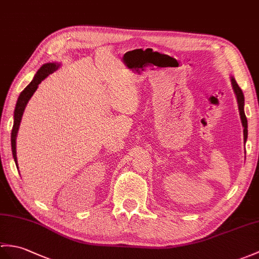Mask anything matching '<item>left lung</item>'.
Returning <instances> with one entry per match:
<instances>
[{
  "label": "left lung",
  "mask_w": 259,
  "mask_h": 259,
  "mask_svg": "<svg viewBox=\"0 0 259 259\" xmlns=\"http://www.w3.org/2000/svg\"><path fill=\"white\" fill-rule=\"evenodd\" d=\"M231 80H232V86H233V89H234V93H235L236 97H237L239 115H240V119H242V124L244 127V141L246 142V140H247V118H246L245 112H244V95H243L242 89L239 88L236 80L234 79L233 77H232Z\"/></svg>",
  "instance_id": "left-lung-1"
}]
</instances>
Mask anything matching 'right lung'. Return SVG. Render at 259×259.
Masks as SVG:
<instances>
[{
	"label": "right lung",
	"instance_id": "right-lung-1",
	"mask_svg": "<svg viewBox=\"0 0 259 259\" xmlns=\"http://www.w3.org/2000/svg\"><path fill=\"white\" fill-rule=\"evenodd\" d=\"M58 63H47L44 64L41 67L38 69L37 73L34 76L33 80L29 82V85L26 86V88L23 90V92L20 94L19 99H17L16 106H15V110H14V123H13V129H12V134H11V144H12V153H13V158L15 161V164L17 165V158H16V136H17V131H19L20 128V123L22 120V116L24 109L27 105L28 100L31 99L33 94L35 93V90L37 89L38 85L41 82V80H44L45 78L50 75L53 74L58 67H59Z\"/></svg>",
	"mask_w": 259,
	"mask_h": 259
}]
</instances>
